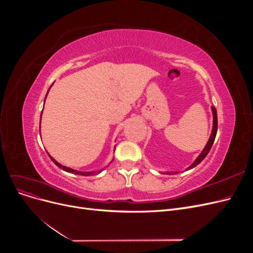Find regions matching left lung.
<instances>
[{
  "label": "left lung",
  "mask_w": 253,
  "mask_h": 253,
  "mask_svg": "<svg viewBox=\"0 0 253 253\" xmlns=\"http://www.w3.org/2000/svg\"><path fill=\"white\" fill-rule=\"evenodd\" d=\"M211 110H212V115H213V126H212V132H211V135L209 137V140H208V142H207V144L205 145V148L202 151L201 154L197 156V158L194 160L192 165L187 168L186 171L192 169V168L196 167L197 165H200L203 162L204 158L207 155H208L209 151L212 148V144L214 142V139H215V136H216V133H217V113H216V109L214 108V106H211ZM165 173L166 174H169V175H172V174H175V173H177V172H164L163 174H165Z\"/></svg>",
  "instance_id": "obj_1"
}]
</instances>
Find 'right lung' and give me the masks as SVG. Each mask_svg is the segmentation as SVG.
I'll use <instances>...</instances> for the list:
<instances>
[{"label":"right lung","mask_w":253,"mask_h":253,"mask_svg":"<svg viewBox=\"0 0 253 253\" xmlns=\"http://www.w3.org/2000/svg\"><path fill=\"white\" fill-rule=\"evenodd\" d=\"M53 84V83H52ZM52 84L50 85V87L52 86ZM49 87V88H50ZM49 88H48V91H49ZM48 91H47V94H48ZM47 94H46V96H45V99H46V97H47ZM45 99H44V103H45ZM42 112H43V110H42ZM41 116H42V114H41ZM40 126H41V117H40ZM48 154V153H47ZM48 156H49V158L52 160V163L55 164L56 166H58L60 169H62L63 171H65V172H68V173H73V174H78V175H83V176H91V175H94V174H99L100 173L101 171H102V169L101 170H97V171H86V172H83V171H77V170H74V169H72V168H68V167H65V166H62L61 164H59L56 159H53L49 154H48Z\"/></svg>","instance_id":"obj_1"}]
</instances>
